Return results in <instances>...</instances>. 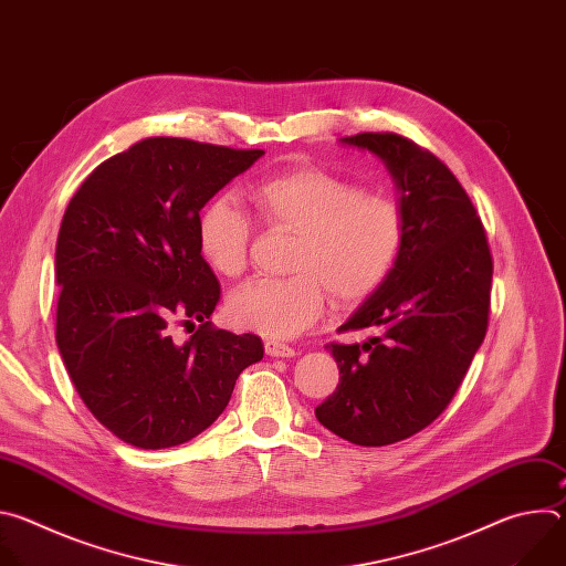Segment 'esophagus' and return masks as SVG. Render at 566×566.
<instances>
[{
	"label": "esophagus",
	"mask_w": 566,
	"mask_h": 566,
	"mask_svg": "<svg viewBox=\"0 0 566 566\" xmlns=\"http://www.w3.org/2000/svg\"><path fill=\"white\" fill-rule=\"evenodd\" d=\"M264 349H266L269 356H275V358H293L297 354L293 347H289V345L280 343V340H266Z\"/></svg>",
	"instance_id": "34e87169"
}]
</instances>
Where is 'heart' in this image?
Segmentation results:
<instances>
[{
  "instance_id": "obj_1",
  "label": "heart",
  "mask_w": 566,
  "mask_h": 566,
  "mask_svg": "<svg viewBox=\"0 0 566 566\" xmlns=\"http://www.w3.org/2000/svg\"><path fill=\"white\" fill-rule=\"evenodd\" d=\"M258 219L295 234L282 280H253L230 297L234 325L271 338H293L325 311L371 295L396 269L408 241V212L387 195L319 168L269 175L249 188ZM253 219L230 197L212 199L197 226L199 251L223 277L247 271Z\"/></svg>"
}]
</instances>
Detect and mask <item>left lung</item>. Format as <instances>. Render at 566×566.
I'll return each instance as SVG.
<instances>
[{
	"label": "left lung",
	"mask_w": 566,
	"mask_h": 566,
	"mask_svg": "<svg viewBox=\"0 0 566 566\" xmlns=\"http://www.w3.org/2000/svg\"><path fill=\"white\" fill-rule=\"evenodd\" d=\"M343 140L387 164L408 241L391 275L338 329L371 338L327 345L340 380L315 417L349 443L378 448L428 428L457 394L489 332L493 255L470 197L430 149L391 132Z\"/></svg>",
	"instance_id": "8db88e82"
}]
</instances>
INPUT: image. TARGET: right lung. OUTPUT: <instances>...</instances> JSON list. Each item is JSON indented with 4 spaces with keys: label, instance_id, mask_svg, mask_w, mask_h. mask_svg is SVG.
Instances as JSON below:
<instances>
[{
    "label": "right lung",
    "instance_id": "add662e5",
    "mask_svg": "<svg viewBox=\"0 0 566 566\" xmlns=\"http://www.w3.org/2000/svg\"><path fill=\"white\" fill-rule=\"evenodd\" d=\"M262 154L151 136L103 160L64 210L55 343L90 412L134 448L201 434L264 356L260 336L210 322L221 286L197 241L201 208ZM172 324L191 329L184 346Z\"/></svg>",
    "mask_w": 566,
    "mask_h": 566
}]
</instances>
